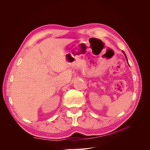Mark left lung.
Wrapping results in <instances>:
<instances>
[{"label":"left lung","instance_id":"obj_1","mask_svg":"<svg viewBox=\"0 0 150 150\" xmlns=\"http://www.w3.org/2000/svg\"><path fill=\"white\" fill-rule=\"evenodd\" d=\"M122 52H123V53H124V54H125V56H126V54H125V52H124V51H122ZM126 60H127V58H126ZM127 61H128V60H127Z\"/></svg>","mask_w":150,"mask_h":150}]
</instances>
